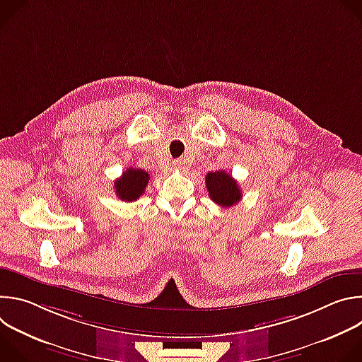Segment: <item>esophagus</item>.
Listing matches in <instances>:
<instances>
[{"mask_svg": "<svg viewBox=\"0 0 362 362\" xmlns=\"http://www.w3.org/2000/svg\"><path fill=\"white\" fill-rule=\"evenodd\" d=\"M173 168H175L176 170H185V169H186V163L182 162V160H175V162H173Z\"/></svg>", "mask_w": 362, "mask_h": 362, "instance_id": "34e87169", "label": "esophagus"}]
</instances>
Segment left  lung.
Masks as SVG:
<instances>
[{"label": "left lung", "mask_w": 362, "mask_h": 362, "mask_svg": "<svg viewBox=\"0 0 362 362\" xmlns=\"http://www.w3.org/2000/svg\"><path fill=\"white\" fill-rule=\"evenodd\" d=\"M206 189L209 197L222 208H230L242 199L238 182L225 170L209 172L206 175Z\"/></svg>", "instance_id": "obj_1"}]
</instances>
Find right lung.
<instances>
[{"instance_id":"add662e5","label":"right lung","mask_w":362,"mask_h":362,"mask_svg":"<svg viewBox=\"0 0 362 362\" xmlns=\"http://www.w3.org/2000/svg\"><path fill=\"white\" fill-rule=\"evenodd\" d=\"M148 173L141 169L129 168L123 172L122 177L115 182L116 194L119 199L124 202H134L137 200L146 190L148 183Z\"/></svg>"}]
</instances>
